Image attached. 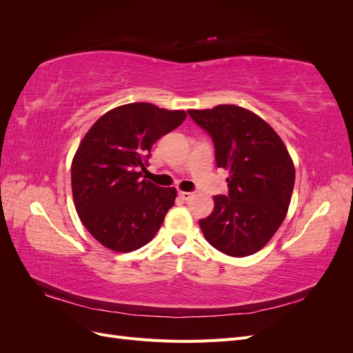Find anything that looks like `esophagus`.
Here are the masks:
<instances>
[{"label": "esophagus", "mask_w": 353, "mask_h": 353, "mask_svg": "<svg viewBox=\"0 0 353 353\" xmlns=\"http://www.w3.org/2000/svg\"><path fill=\"white\" fill-rule=\"evenodd\" d=\"M178 194H179V197H181V199H183V200H190L191 197H193V196H194L193 193H190V191H179V193H178Z\"/></svg>", "instance_id": "esophagus-1"}]
</instances>
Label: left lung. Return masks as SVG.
<instances>
[{
  "label": "left lung",
  "instance_id": "obj_1",
  "mask_svg": "<svg viewBox=\"0 0 353 353\" xmlns=\"http://www.w3.org/2000/svg\"><path fill=\"white\" fill-rule=\"evenodd\" d=\"M215 145L218 168L227 169L228 194L215 196V209L200 228L205 239L234 258L253 254L283 223L294 187V165L272 128L239 105L188 110Z\"/></svg>",
  "mask_w": 353,
  "mask_h": 353
}]
</instances>
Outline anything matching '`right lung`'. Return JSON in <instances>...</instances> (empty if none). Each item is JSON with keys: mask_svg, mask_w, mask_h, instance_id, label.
<instances>
[{"mask_svg": "<svg viewBox=\"0 0 353 353\" xmlns=\"http://www.w3.org/2000/svg\"><path fill=\"white\" fill-rule=\"evenodd\" d=\"M184 110L119 105L85 134L72 160V193L83 227L104 248L132 252L150 241L176 190L143 179L153 144L185 121Z\"/></svg>", "mask_w": 353, "mask_h": 353, "instance_id": "add662e5", "label": "right lung"}]
</instances>
